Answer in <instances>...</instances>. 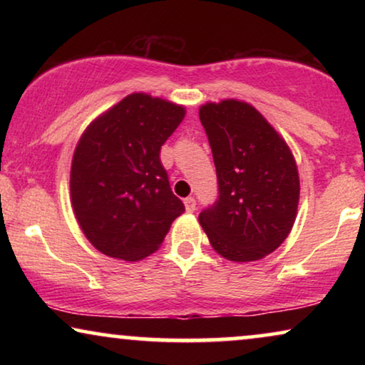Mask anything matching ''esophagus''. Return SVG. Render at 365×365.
<instances>
[{"label": "esophagus", "instance_id": "esophagus-1", "mask_svg": "<svg viewBox=\"0 0 365 365\" xmlns=\"http://www.w3.org/2000/svg\"><path fill=\"white\" fill-rule=\"evenodd\" d=\"M184 206H186L187 212H194V211H196V199L186 197V199H184Z\"/></svg>", "mask_w": 365, "mask_h": 365}]
</instances>
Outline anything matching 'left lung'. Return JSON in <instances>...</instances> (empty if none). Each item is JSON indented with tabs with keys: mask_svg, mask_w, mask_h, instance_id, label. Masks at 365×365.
Returning a JSON list of instances; mask_svg holds the SVG:
<instances>
[{
	"mask_svg": "<svg viewBox=\"0 0 365 365\" xmlns=\"http://www.w3.org/2000/svg\"><path fill=\"white\" fill-rule=\"evenodd\" d=\"M199 119L217 174V199L199 222L222 257L262 259L281 246L296 221L299 174L291 149L247 103H207Z\"/></svg>",
	"mask_w": 365,
	"mask_h": 365,
	"instance_id": "8db88e82",
	"label": "left lung"
}]
</instances>
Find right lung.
<instances>
[{"label": "right lung", "instance_id": "obj_1", "mask_svg": "<svg viewBox=\"0 0 365 365\" xmlns=\"http://www.w3.org/2000/svg\"><path fill=\"white\" fill-rule=\"evenodd\" d=\"M182 118V106L134 93L84 131L71 164V202L98 251L139 261L184 212L159 158Z\"/></svg>", "mask_w": 365, "mask_h": 365}]
</instances>
